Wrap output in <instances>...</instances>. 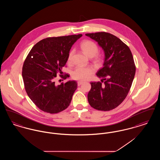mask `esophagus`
I'll return each instance as SVG.
<instances>
[{
    "mask_svg": "<svg viewBox=\"0 0 160 160\" xmlns=\"http://www.w3.org/2000/svg\"><path fill=\"white\" fill-rule=\"evenodd\" d=\"M83 83V82H82V81H78V82H77V85L79 86H80L81 84H82Z\"/></svg>",
    "mask_w": 160,
    "mask_h": 160,
    "instance_id": "esophagus-1",
    "label": "esophagus"
}]
</instances>
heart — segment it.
Wrapping results in <instances>:
<instances>
[{"mask_svg": "<svg viewBox=\"0 0 160 160\" xmlns=\"http://www.w3.org/2000/svg\"><path fill=\"white\" fill-rule=\"evenodd\" d=\"M80 47L84 53L89 57L94 56L93 61L95 63L99 64L101 62V57L97 54L98 52V47L93 41L91 40H85L81 43ZM73 54L74 50H70L68 56V62L69 63L72 61ZM94 71V69L91 67L77 66L71 72V77L74 80L84 81L89 79L93 74Z\"/></svg>", "mask_w": 160, "mask_h": 160, "instance_id": "b5f03b06", "label": "heart"}]
</instances>
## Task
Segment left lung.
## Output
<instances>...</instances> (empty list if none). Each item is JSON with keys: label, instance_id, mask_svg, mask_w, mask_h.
<instances>
[{"label": "left lung", "instance_id": "left-lung-1", "mask_svg": "<svg viewBox=\"0 0 160 160\" xmlns=\"http://www.w3.org/2000/svg\"><path fill=\"white\" fill-rule=\"evenodd\" d=\"M104 51L102 68L97 76L101 82H91L88 95L90 106L101 111H109L120 105L125 99L136 73V65L128 46L113 35L101 32L86 33Z\"/></svg>", "mask_w": 160, "mask_h": 160}]
</instances>
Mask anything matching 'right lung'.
Segmentation results:
<instances>
[{
    "label": "right lung",
    "mask_w": 160,
    "mask_h": 160,
    "mask_svg": "<svg viewBox=\"0 0 160 160\" xmlns=\"http://www.w3.org/2000/svg\"><path fill=\"white\" fill-rule=\"evenodd\" d=\"M82 36L78 34L43 39L28 54L22 68L24 88L30 99L42 111L58 113L71 103L77 83L69 81L56 85L54 79L61 74L68 61L71 47ZM68 77V74L61 76L63 79Z\"/></svg>",
    "instance_id": "add662e5"
}]
</instances>
